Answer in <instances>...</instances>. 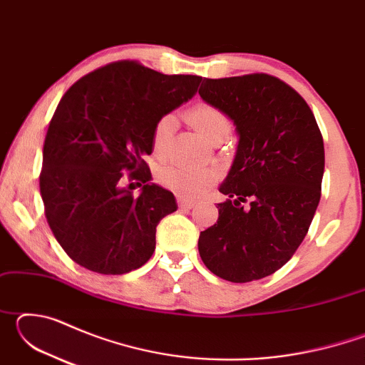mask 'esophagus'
I'll use <instances>...</instances> for the list:
<instances>
[{
	"instance_id": "esophagus-1",
	"label": "esophagus",
	"mask_w": 365,
	"mask_h": 365,
	"mask_svg": "<svg viewBox=\"0 0 365 365\" xmlns=\"http://www.w3.org/2000/svg\"><path fill=\"white\" fill-rule=\"evenodd\" d=\"M196 202L191 201V200H185V197H178V206L183 207V209H191L195 207Z\"/></svg>"
}]
</instances>
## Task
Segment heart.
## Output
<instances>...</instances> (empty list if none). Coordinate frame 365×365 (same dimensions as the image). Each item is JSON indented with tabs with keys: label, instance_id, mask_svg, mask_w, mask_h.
Returning a JSON list of instances; mask_svg holds the SVG:
<instances>
[{
	"label": "heart",
	"instance_id": "b5f03b06",
	"mask_svg": "<svg viewBox=\"0 0 365 365\" xmlns=\"http://www.w3.org/2000/svg\"><path fill=\"white\" fill-rule=\"evenodd\" d=\"M188 122L195 130L205 137L209 143L224 141L232 130L228 117L219 108L209 103H196L187 109ZM177 128V119L172 114L160 115L151 132V148L156 158H164L169 150L170 140ZM158 182L174 193L183 197H197L215 182V174L211 169H188L180 165H164L158 170Z\"/></svg>",
	"mask_w": 365,
	"mask_h": 365
}]
</instances>
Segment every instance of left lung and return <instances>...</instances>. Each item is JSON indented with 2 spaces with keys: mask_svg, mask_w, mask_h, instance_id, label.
I'll return each instance as SVG.
<instances>
[{
  "mask_svg": "<svg viewBox=\"0 0 365 365\" xmlns=\"http://www.w3.org/2000/svg\"><path fill=\"white\" fill-rule=\"evenodd\" d=\"M200 96L237 125V156L220 193L217 224L197 250L220 279L246 283L283 267L316 214L325 165L324 138L298 91L269 73L202 78Z\"/></svg>",
  "mask_w": 365,
  "mask_h": 365,
  "instance_id": "8db88e82",
  "label": "left lung"
}]
</instances>
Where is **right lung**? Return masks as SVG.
I'll return each instance as SVG.
<instances>
[{"mask_svg": "<svg viewBox=\"0 0 365 365\" xmlns=\"http://www.w3.org/2000/svg\"><path fill=\"white\" fill-rule=\"evenodd\" d=\"M200 82L123 59L86 73L61 98L43 145L40 193L48 225L73 262L122 275L153 256L159 220L177 202L148 183L151 132ZM127 180L144 185L138 197L121 188Z\"/></svg>", "mask_w": 365, "mask_h": 365, "instance_id": "add662e5", "label": "right lung"}]
</instances>
